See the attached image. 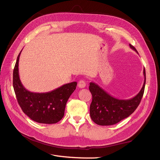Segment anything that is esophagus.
I'll use <instances>...</instances> for the list:
<instances>
[{
    "mask_svg": "<svg viewBox=\"0 0 160 160\" xmlns=\"http://www.w3.org/2000/svg\"><path fill=\"white\" fill-rule=\"evenodd\" d=\"M85 86H86V83L83 80H80L78 82V87L79 88H84Z\"/></svg>",
    "mask_w": 160,
    "mask_h": 160,
    "instance_id": "obj_1",
    "label": "esophagus"
}]
</instances>
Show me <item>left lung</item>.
<instances>
[{"label": "left lung", "instance_id": "1", "mask_svg": "<svg viewBox=\"0 0 160 160\" xmlns=\"http://www.w3.org/2000/svg\"><path fill=\"white\" fill-rule=\"evenodd\" d=\"M131 49L137 53L135 48L129 44ZM144 82L139 93L129 99H119L110 95L102 88L93 82L89 87L92 95L90 105V116L96 124L111 125L119 122L132 114L137 109L143 97L146 85V71L143 69Z\"/></svg>", "mask_w": 160, "mask_h": 160}]
</instances>
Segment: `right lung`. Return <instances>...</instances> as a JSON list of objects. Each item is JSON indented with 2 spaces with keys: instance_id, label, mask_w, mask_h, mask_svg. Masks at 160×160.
<instances>
[{
  "instance_id": "add662e5",
  "label": "right lung",
  "mask_w": 160,
  "mask_h": 160,
  "mask_svg": "<svg viewBox=\"0 0 160 160\" xmlns=\"http://www.w3.org/2000/svg\"><path fill=\"white\" fill-rule=\"evenodd\" d=\"M21 51L13 71V88L18 103L23 112L35 122L56 123L63 118L67 100L75 90L77 83L71 82L47 93H33L27 90L18 74V61Z\"/></svg>"
}]
</instances>
